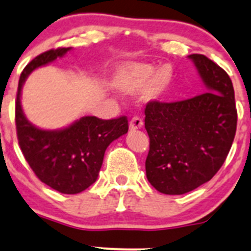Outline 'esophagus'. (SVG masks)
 <instances>
[{
	"instance_id": "obj_1",
	"label": "esophagus",
	"mask_w": 251,
	"mask_h": 251,
	"mask_svg": "<svg viewBox=\"0 0 251 251\" xmlns=\"http://www.w3.org/2000/svg\"><path fill=\"white\" fill-rule=\"evenodd\" d=\"M143 126V120L138 116H134L131 117L130 122H129V129L130 130H136V129H140Z\"/></svg>"
}]
</instances>
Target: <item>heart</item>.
<instances>
[{
  "label": "heart",
  "instance_id": "b5f03b06",
  "mask_svg": "<svg viewBox=\"0 0 251 251\" xmlns=\"http://www.w3.org/2000/svg\"><path fill=\"white\" fill-rule=\"evenodd\" d=\"M173 80V72L168 66L157 71L146 63H128L118 69L115 84L121 91L126 94L146 90L150 98H160L168 90Z\"/></svg>",
  "mask_w": 251,
  "mask_h": 251
}]
</instances>
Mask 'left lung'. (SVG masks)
<instances>
[{
	"instance_id": "1",
	"label": "left lung",
	"mask_w": 251,
	"mask_h": 251,
	"mask_svg": "<svg viewBox=\"0 0 251 251\" xmlns=\"http://www.w3.org/2000/svg\"><path fill=\"white\" fill-rule=\"evenodd\" d=\"M205 93L177 102L150 101L145 129L146 177L160 193L182 195L218 172L237 129L234 89L228 74L204 54H189Z\"/></svg>"
}]
</instances>
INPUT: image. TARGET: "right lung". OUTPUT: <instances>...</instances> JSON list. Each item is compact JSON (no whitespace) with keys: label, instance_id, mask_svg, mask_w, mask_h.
I'll return each instance as SVG.
<instances>
[{"label":"right lung","instance_id":"right-lung-1","mask_svg":"<svg viewBox=\"0 0 251 251\" xmlns=\"http://www.w3.org/2000/svg\"><path fill=\"white\" fill-rule=\"evenodd\" d=\"M72 47H59L39 54L22 72L16 101L18 143L36 177L62 194H78L98 179L103 155L113 140L128 131L126 117L100 120L85 116L54 130L35 126L22 108V88L36 68L63 57Z\"/></svg>","mask_w":251,"mask_h":251}]
</instances>
